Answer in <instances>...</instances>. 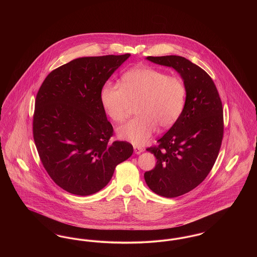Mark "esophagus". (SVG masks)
I'll use <instances>...</instances> for the list:
<instances>
[{
	"instance_id": "1",
	"label": "esophagus",
	"mask_w": 257,
	"mask_h": 257,
	"mask_svg": "<svg viewBox=\"0 0 257 257\" xmlns=\"http://www.w3.org/2000/svg\"><path fill=\"white\" fill-rule=\"evenodd\" d=\"M144 151V148L138 146H134V152L136 154H141Z\"/></svg>"
}]
</instances>
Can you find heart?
<instances>
[{"mask_svg":"<svg viewBox=\"0 0 257 257\" xmlns=\"http://www.w3.org/2000/svg\"><path fill=\"white\" fill-rule=\"evenodd\" d=\"M187 87L179 76L149 67H135L123 74L119 86L107 83L100 101L112 121L123 122L131 104L137 103V117L118 128V137L136 146L146 144L157 126L169 128L183 112Z\"/></svg>","mask_w":257,"mask_h":257,"instance_id":"b5f03b06","label":"heart"}]
</instances>
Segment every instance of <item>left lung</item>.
Instances as JSON below:
<instances>
[{
  "instance_id": "1",
  "label": "left lung",
  "mask_w": 257,
  "mask_h": 257,
  "mask_svg": "<svg viewBox=\"0 0 257 257\" xmlns=\"http://www.w3.org/2000/svg\"><path fill=\"white\" fill-rule=\"evenodd\" d=\"M181 75L187 87L183 112L157 146L147 148L157 163L145 173L155 194L176 197L192 191L212 170L223 137V109L212 78L202 68L180 56L147 57Z\"/></svg>"
}]
</instances>
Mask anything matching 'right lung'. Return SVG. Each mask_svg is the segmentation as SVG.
<instances>
[{
	"label": "right lung",
	"mask_w": 257,
	"mask_h": 257,
	"mask_svg": "<svg viewBox=\"0 0 257 257\" xmlns=\"http://www.w3.org/2000/svg\"><path fill=\"white\" fill-rule=\"evenodd\" d=\"M129 57L76 59L48 74L38 89L33 117L37 152L52 180L70 194L97 193L133 154L131 144L110 143L113 128L100 101L102 87Z\"/></svg>",
	"instance_id": "add662e5"
}]
</instances>
